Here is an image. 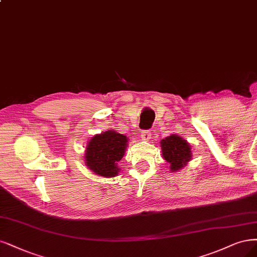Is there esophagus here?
Returning <instances> with one entry per match:
<instances>
[{"label": "esophagus", "mask_w": 257, "mask_h": 257, "mask_svg": "<svg viewBox=\"0 0 257 257\" xmlns=\"http://www.w3.org/2000/svg\"><path fill=\"white\" fill-rule=\"evenodd\" d=\"M140 136L144 140H149L150 138H151V133H150L149 131H141Z\"/></svg>", "instance_id": "obj_1"}]
</instances>
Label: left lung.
<instances>
[{"label": "left lung", "mask_w": 257, "mask_h": 257, "mask_svg": "<svg viewBox=\"0 0 257 257\" xmlns=\"http://www.w3.org/2000/svg\"><path fill=\"white\" fill-rule=\"evenodd\" d=\"M163 156L170 164L172 172L178 171L191 159V149L187 141L178 135H171L161 141Z\"/></svg>", "instance_id": "1"}]
</instances>
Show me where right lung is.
Wrapping results in <instances>:
<instances>
[{"label": "right lung", "mask_w": 257, "mask_h": 257, "mask_svg": "<svg viewBox=\"0 0 257 257\" xmlns=\"http://www.w3.org/2000/svg\"><path fill=\"white\" fill-rule=\"evenodd\" d=\"M126 143V136L114 131L95 135L86 148V166L95 174L105 178L116 176L119 172L118 162L124 155Z\"/></svg>", "instance_id": "add662e5"}]
</instances>
